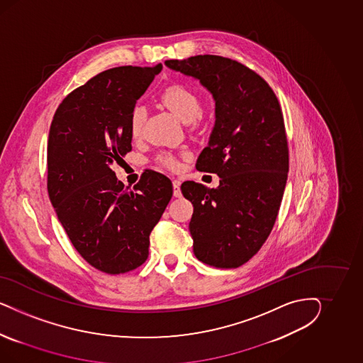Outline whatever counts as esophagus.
Listing matches in <instances>:
<instances>
[{
  "label": "esophagus",
  "mask_w": 363,
  "mask_h": 363,
  "mask_svg": "<svg viewBox=\"0 0 363 363\" xmlns=\"http://www.w3.org/2000/svg\"><path fill=\"white\" fill-rule=\"evenodd\" d=\"M173 194L174 197H181L182 193H181V182L178 179L173 181Z\"/></svg>",
  "instance_id": "1"
}]
</instances>
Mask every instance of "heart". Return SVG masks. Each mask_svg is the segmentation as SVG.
Returning <instances> with one entry per match:
<instances>
[{
	"instance_id": "1",
	"label": "heart",
	"mask_w": 363,
	"mask_h": 363,
	"mask_svg": "<svg viewBox=\"0 0 363 363\" xmlns=\"http://www.w3.org/2000/svg\"><path fill=\"white\" fill-rule=\"evenodd\" d=\"M161 104L170 110L179 121L190 123L196 121L202 111V99L194 89L182 84H173L161 93ZM145 122V109L141 105L134 106L130 114V133L133 137H140ZM158 162L169 169H176L177 160L170 154L158 157Z\"/></svg>"
}]
</instances>
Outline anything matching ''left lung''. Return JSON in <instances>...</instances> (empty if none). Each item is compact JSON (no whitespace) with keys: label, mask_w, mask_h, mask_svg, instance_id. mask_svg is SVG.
<instances>
[{"label":"left lung","mask_w":363,"mask_h":363,"mask_svg":"<svg viewBox=\"0 0 363 363\" xmlns=\"http://www.w3.org/2000/svg\"><path fill=\"white\" fill-rule=\"evenodd\" d=\"M165 65L199 79L216 101V125L196 167L216 173L220 186L181 185L194 208L193 250L209 266L240 267L273 230L285 191L289 147L279 102L264 78L235 60L194 55Z\"/></svg>","instance_id":"left-lung-1"}]
</instances>
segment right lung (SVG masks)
I'll return each mask as SVG.
<instances>
[{
  "label": "right lung",
  "instance_id": "obj_1",
  "mask_svg": "<svg viewBox=\"0 0 363 363\" xmlns=\"http://www.w3.org/2000/svg\"><path fill=\"white\" fill-rule=\"evenodd\" d=\"M162 64L118 66L90 78L57 108L48 140V193L81 257L106 274L140 267L149 235L173 196L145 170L132 190L110 169L132 150L130 114Z\"/></svg>",
  "mask_w": 363,
  "mask_h": 363
}]
</instances>
